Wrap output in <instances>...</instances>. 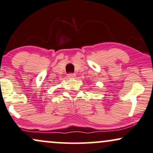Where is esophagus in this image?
Returning <instances> with one entry per match:
<instances>
[{
  "mask_svg": "<svg viewBox=\"0 0 153 153\" xmlns=\"http://www.w3.org/2000/svg\"><path fill=\"white\" fill-rule=\"evenodd\" d=\"M75 77H76V76H75L74 74H68V78L70 79H75Z\"/></svg>",
  "mask_w": 153,
  "mask_h": 153,
  "instance_id": "esophagus-1",
  "label": "esophagus"
}]
</instances>
